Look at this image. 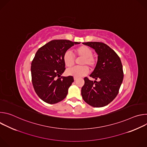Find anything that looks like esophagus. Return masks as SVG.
Returning a JSON list of instances; mask_svg holds the SVG:
<instances>
[{
  "mask_svg": "<svg viewBox=\"0 0 147 147\" xmlns=\"http://www.w3.org/2000/svg\"><path fill=\"white\" fill-rule=\"evenodd\" d=\"M77 77H74V80L75 81H76V80H77Z\"/></svg>",
  "mask_w": 147,
  "mask_h": 147,
  "instance_id": "1",
  "label": "esophagus"
}]
</instances>
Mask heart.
I'll list each match as a JSON object with an SVG mask.
<instances>
[{
	"label": "heart",
	"instance_id": "1",
	"mask_svg": "<svg viewBox=\"0 0 147 147\" xmlns=\"http://www.w3.org/2000/svg\"><path fill=\"white\" fill-rule=\"evenodd\" d=\"M74 54L77 59L81 58L78 61L80 66L74 67L66 70L68 76L79 77L85 76L88 73V69L93 71L97 65V59L93 56V51L88 47L81 46L74 50ZM64 63L68 67H72L75 64V58L70 51H67L63 55Z\"/></svg>",
	"mask_w": 147,
	"mask_h": 147
}]
</instances>
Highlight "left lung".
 <instances>
[{
	"mask_svg": "<svg viewBox=\"0 0 147 147\" xmlns=\"http://www.w3.org/2000/svg\"><path fill=\"white\" fill-rule=\"evenodd\" d=\"M83 44L94 48L97 54V65L90 77L94 81L84 78L81 88L82 97L86 103L95 108L107 105L117 95L123 80L121 60L108 45L100 42H87Z\"/></svg>",
	"mask_w": 147,
	"mask_h": 147,
	"instance_id": "obj_1",
	"label": "left lung"
}]
</instances>
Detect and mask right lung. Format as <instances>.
Segmentation results:
<instances>
[{
	"label": "right lung",
	"mask_w": 147,
	"mask_h": 147,
	"mask_svg": "<svg viewBox=\"0 0 147 147\" xmlns=\"http://www.w3.org/2000/svg\"><path fill=\"white\" fill-rule=\"evenodd\" d=\"M78 44L69 40L55 39L36 52L31 66L32 83L37 95L46 103H56L66 97L74 78L61 76L66 69L63 57L70 48Z\"/></svg>",
	"instance_id": "right-lung-1"
}]
</instances>
